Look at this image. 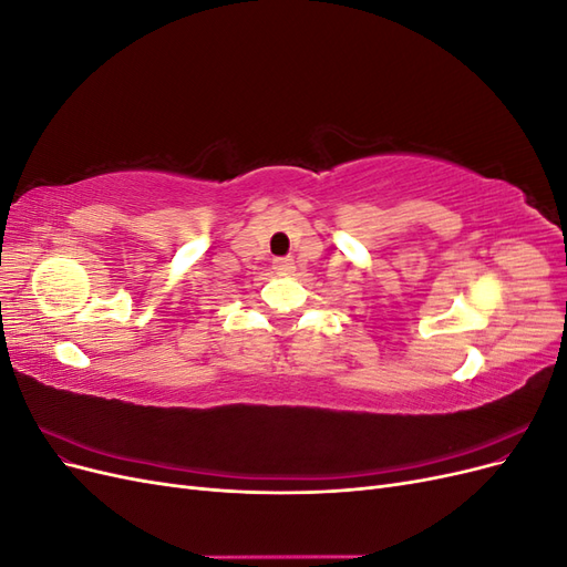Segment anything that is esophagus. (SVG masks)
Segmentation results:
<instances>
[{"instance_id": "obj_1", "label": "esophagus", "mask_w": 567, "mask_h": 567, "mask_svg": "<svg viewBox=\"0 0 567 567\" xmlns=\"http://www.w3.org/2000/svg\"><path fill=\"white\" fill-rule=\"evenodd\" d=\"M271 267L277 274H290L296 269V265H293V260H290V257H277V260L271 262Z\"/></svg>"}]
</instances>
